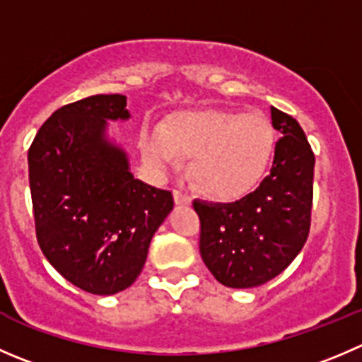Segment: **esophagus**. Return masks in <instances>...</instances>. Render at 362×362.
<instances>
[{
  "label": "esophagus",
  "instance_id": "34e87169",
  "mask_svg": "<svg viewBox=\"0 0 362 362\" xmlns=\"http://www.w3.org/2000/svg\"><path fill=\"white\" fill-rule=\"evenodd\" d=\"M173 198L177 205H189V203H191V196H189L185 191H182V189H175Z\"/></svg>",
  "mask_w": 362,
  "mask_h": 362
}]
</instances>
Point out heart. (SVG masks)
<instances>
[{
  "label": "heart",
  "mask_w": 362,
  "mask_h": 362,
  "mask_svg": "<svg viewBox=\"0 0 362 362\" xmlns=\"http://www.w3.org/2000/svg\"><path fill=\"white\" fill-rule=\"evenodd\" d=\"M156 171L191 159V178L203 194L233 199L258 182L272 153V131L259 115L202 110L171 118L164 134L153 132L143 143Z\"/></svg>",
  "instance_id": "heart-1"
}]
</instances>
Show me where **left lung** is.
Wrapping results in <instances>:
<instances>
[{
	"label": "left lung",
	"mask_w": 362,
	"mask_h": 362,
	"mask_svg": "<svg viewBox=\"0 0 362 362\" xmlns=\"http://www.w3.org/2000/svg\"><path fill=\"white\" fill-rule=\"evenodd\" d=\"M270 115L281 138L258 187L228 205L192 202L203 262L230 288H252L281 274L310 235L313 150L296 118L276 107Z\"/></svg>",
	"instance_id": "left-lung-1"
}]
</instances>
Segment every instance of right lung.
Returning <instances> with one entry per match:
<instances>
[{
	"instance_id": "right-lung-1",
	"label": "right lung",
	"mask_w": 362,
	"mask_h": 362,
	"mask_svg": "<svg viewBox=\"0 0 362 362\" xmlns=\"http://www.w3.org/2000/svg\"><path fill=\"white\" fill-rule=\"evenodd\" d=\"M129 118L127 97L92 95L56 110L28 150L35 233L47 262L77 288L113 296L136 281L173 196L132 177L104 139Z\"/></svg>"
}]
</instances>
